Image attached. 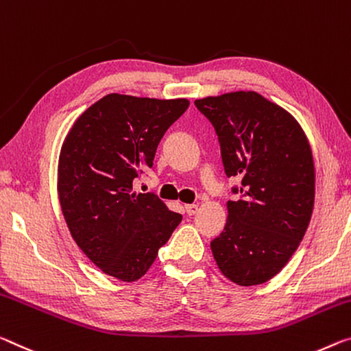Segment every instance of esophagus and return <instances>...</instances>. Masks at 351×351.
Wrapping results in <instances>:
<instances>
[{"mask_svg":"<svg viewBox=\"0 0 351 351\" xmlns=\"http://www.w3.org/2000/svg\"><path fill=\"white\" fill-rule=\"evenodd\" d=\"M197 210H198V204H186L187 215H195Z\"/></svg>","mask_w":351,"mask_h":351,"instance_id":"1","label":"esophagus"}]
</instances>
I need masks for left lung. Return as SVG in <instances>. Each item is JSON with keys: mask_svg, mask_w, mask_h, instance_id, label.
<instances>
[{"mask_svg": "<svg viewBox=\"0 0 351 351\" xmlns=\"http://www.w3.org/2000/svg\"><path fill=\"white\" fill-rule=\"evenodd\" d=\"M219 136L228 178L241 186L226 203L223 231L210 242L221 274L239 286L263 285L295 253L314 208L315 171L302 126L256 92L195 99Z\"/></svg>", "mask_w": 351, "mask_h": 351, "instance_id": "1", "label": "left lung"}]
</instances>
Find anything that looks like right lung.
I'll return each instance as SVG.
<instances>
[{
  "mask_svg": "<svg viewBox=\"0 0 351 351\" xmlns=\"http://www.w3.org/2000/svg\"><path fill=\"white\" fill-rule=\"evenodd\" d=\"M189 99L109 95L71 126L59 156L58 192L66 226L104 274L136 281L147 274L182 215L132 182L153 167L165 131Z\"/></svg>",
  "mask_w": 351,
  "mask_h": 351,
  "instance_id": "obj_1",
  "label": "right lung"
}]
</instances>
